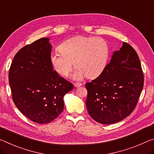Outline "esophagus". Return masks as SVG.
<instances>
[{
	"mask_svg": "<svg viewBox=\"0 0 154 154\" xmlns=\"http://www.w3.org/2000/svg\"><path fill=\"white\" fill-rule=\"evenodd\" d=\"M82 86V84H81V83H75V84H74V86L75 88H78V87H80Z\"/></svg>",
	"mask_w": 154,
	"mask_h": 154,
	"instance_id": "34e87169",
	"label": "esophagus"
}]
</instances>
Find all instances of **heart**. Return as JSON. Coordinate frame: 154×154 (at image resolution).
I'll use <instances>...</instances> for the list:
<instances>
[{
    "label": "heart",
    "mask_w": 154,
    "mask_h": 154,
    "mask_svg": "<svg viewBox=\"0 0 154 154\" xmlns=\"http://www.w3.org/2000/svg\"><path fill=\"white\" fill-rule=\"evenodd\" d=\"M60 52H53L51 62L53 68L62 77L71 71L72 63L76 68L72 75L75 80L85 75L89 78L99 76L106 67L108 59V46L99 37L77 36L64 41L59 46Z\"/></svg>",
    "instance_id": "b5f03b06"
}]
</instances>
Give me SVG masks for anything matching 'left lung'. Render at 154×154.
Masks as SVG:
<instances>
[{"mask_svg": "<svg viewBox=\"0 0 154 154\" xmlns=\"http://www.w3.org/2000/svg\"><path fill=\"white\" fill-rule=\"evenodd\" d=\"M144 84L140 60L123 42L101 75L86 83V107L90 116L101 124H113L128 117L137 104Z\"/></svg>", "mask_w": 154, "mask_h": 154, "instance_id": "left-lung-1", "label": "left lung"}]
</instances>
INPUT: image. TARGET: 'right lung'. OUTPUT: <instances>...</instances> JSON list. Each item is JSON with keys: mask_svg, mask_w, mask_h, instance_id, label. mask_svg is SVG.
Listing matches in <instances>:
<instances>
[{"mask_svg": "<svg viewBox=\"0 0 154 154\" xmlns=\"http://www.w3.org/2000/svg\"><path fill=\"white\" fill-rule=\"evenodd\" d=\"M50 39L42 38L16 53L9 72L16 106L35 123H50L62 112L64 97L73 85L53 70Z\"/></svg>", "mask_w": 154, "mask_h": 154, "instance_id": "obj_1", "label": "right lung"}]
</instances>
